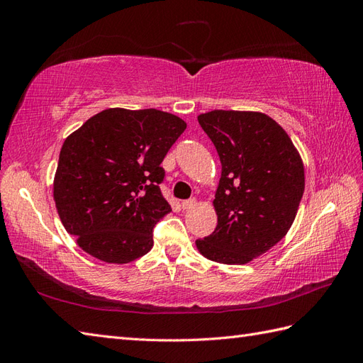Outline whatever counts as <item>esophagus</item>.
<instances>
[{"mask_svg":"<svg viewBox=\"0 0 363 363\" xmlns=\"http://www.w3.org/2000/svg\"><path fill=\"white\" fill-rule=\"evenodd\" d=\"M195 203H196V200H195V199L184 200V201H182V208H191V207H194V206H195Z\"/></svg>","mask_w":363,"mask_h":363,"instance_id":"34e87169","label":"esophagus"}]
</instances>
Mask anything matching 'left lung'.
I'll use <instances>...</instances> for the list:
<instances>
[{
    "label": "left lung",
    "mask_w": 363,
    "mask_h": 363,
    "mask_svg": "<svg viewBox=\"0 0 363 363\" xmlns=\"http://www.w3.org/2000/svg\"><path fill=\"white\" fill-rule=\"evenodd\" d=\"M199 123L223 169L213 200L218 225L195 245L208 260L244 265L291 228L304 192L303 160L286 131L265 113L212 111Z\"/></svg>",
    "instance_id": "obj_1"
}]
</instances>
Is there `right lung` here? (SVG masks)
Here are the masks:
<instances>
[{"label":"right lung","mask_w":363,"mask_h":363,"mask_svg":"<svg viewBox=\"0 0 363 363\" xmlns=\"http://www.w3.org/2000/svg\"><path fill=\"white\" fill-rule=\"evenodd\" d=\"M184 128L168 112L115 107L65 139L54 201L63 227L87 255L121 265L152 248V228L171 212L159 188L160 163Z\"/></svg>","instance_id":"right-lung-1"}]
</instances>
